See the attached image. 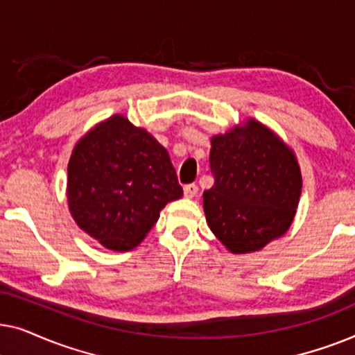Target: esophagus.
Returning <instances> with one entry per match:
<instances>
[{"mask_svg": "<svg viewBox=\"0 0 355 355\" xmlns=\"http://www.w3.org/2000/svg\"><path fill=\"white\" fill-rule=\"evenodd\" d=\"M198 193V187L196 184H187L186 187H184V197L186 198H193Z\"/></svg>", "mask_w": 355, "mask_h": 355, "instance_id": "obj_1", "label": "esophagus"}]
</instances>
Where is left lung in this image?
Instances as JSON below:
<instances>
[{"label":"left lung","mask_w":355,"mask_h":355,"mask_svg":"<svg viewBox=\"0 0 355 355\" xmlns=\"http://www.w3.org/2000/svg\"><path fill=\"white\" fill-rule=\"evenodd\" d=\"M215 186L203 192L208 226L231 254H250L284 236L297 210L302 174L294 150L249 118L211 137Z\"/></svg>","instance_id":"left-lung-1"}]
</instances>
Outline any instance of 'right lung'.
Here are the masks:
<instances>
[{"label": "right lung", "mask_w": 355, "mask_h": 355, "mask_svg": "<svg viewBox=\"0 0 355 355\" xmlns=\"http://www.w3.org/2000/svg\"><path fill=\"white\" fill-rule=\"evenodd\" d=\"M67 205L76 225L105 249L145 239L166 203L182 197L166 148L124 114L95 124L72 150Z\"/></svg>", "instance_id": "obj_1"}]
</instances>
